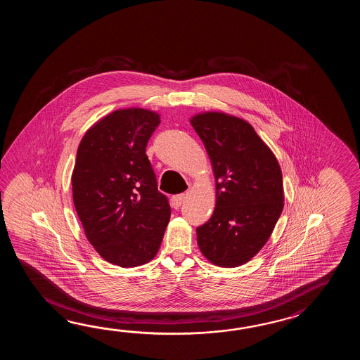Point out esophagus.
<instances>
[{
	"instance_id": "esophagus-1",
	"label": "esophagus",
	"mask_w": 360,
	"mask_h": 360,
	"mask_svg": "<svg viewBox=\"0 0 360 360\" xmlns=\"http://www.w3.org/2000/svg\"><path fill=\"white\" fill-rule=\"evenodd\" d=\"M185 200V194H177V195H174L172 198H171V206L174 207V208H179V207L183 205V202Z\"/></svg>"
}]
</instances>
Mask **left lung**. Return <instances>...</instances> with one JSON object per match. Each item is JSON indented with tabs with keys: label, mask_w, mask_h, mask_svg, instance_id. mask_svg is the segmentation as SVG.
I'll return each instance as SVG.
<instances>
[{
	"label": "left lung",
	"mask_w": 360,
	"mask_h": 360,
	"mask_svg": "<svg viewBox=\"0 0 360 360\" xmlns=\"http://www.w3.org/2000/svg\"><path fill=\"white\" fill-rule=\"evenodd\" d=\"M214 176L216 207L197 228L199 250L222 268L243 265L268 242L283 211L282 169L250 123L222 112L193 115Z\"/></svg>",
	"instance_id": "8db88e82"
}]
</instances>
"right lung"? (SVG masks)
Wrapping results in <instances>:
<instances>
[{"label":"right lung","instance_id":"right-lung-1","mask_svg":"<svg viewBox=\"0 0 360 360\" xmlns=\"http://www.w3.org/2000/svg\"><path fill=\"white\" fill-rule=\"evenodd\" d=\"M161 117L118 109L86 131L77 150L72 191L84 234L104 260L144 265L158 252L171 208L146 154Z\"/></svg>","mask_w":360,"mask_h":360}]
</instances>
